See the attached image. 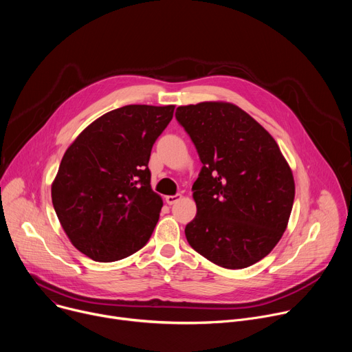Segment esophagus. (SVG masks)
Here are the masks:
<instances>
[{"label":"esophagus","instance_id":"34e87169","mask_svg":"<svg viewBox=\"0 0 352 352\" xmlns=\"http://www.w3.org/2000/svg\"><path fill=\"white\" fill-rule=\"evenodd\" d=\"M181 197H182V195H168V196H166V202L168 205H174L178 202V200H181Z\"/></svg>","mask_w":352,"mask_h":352}]
</instances>
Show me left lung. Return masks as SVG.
Returning a JSON list of instances; mask_svg holds the SVG:
<instances>
[{
	"label": "left lung",
	"mask_w": 352,
	"mask_h": 352,
	"mask_svg": "<svg viewBox=\"0 0 352 352\" xmlns=\"http://www.w3.org/2000/svg\"><path fill=\"white\" fill-rule=\"evenodd\" d=\"M204 167L195 181L196 216L185 227L189 245L226 269H243L267 256L292 210L295 182L274 138L227 102L179 106Z\"/></svg>",
	"instance_id": "left-lung-1"
}]
</instances>
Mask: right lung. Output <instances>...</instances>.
<instances>
[{
  "label": "right lung",
  "instance_id": "add662e5",
  "mask_svg": "<svg viewBox=\"0 0 352 352\" xmlns=\"http://www.w3.org/2000/svg\"><path fill=\"white\" fill-rule=\"evenodd\" d=\"M175 106L131 104L106 113L69 144L52 184L71 243L94 262H116L152 235L163 199L150 185L153 143Z\"/></svg>",
  "mask_w": 352,
  "mask_h": 352
}]
</instances>
